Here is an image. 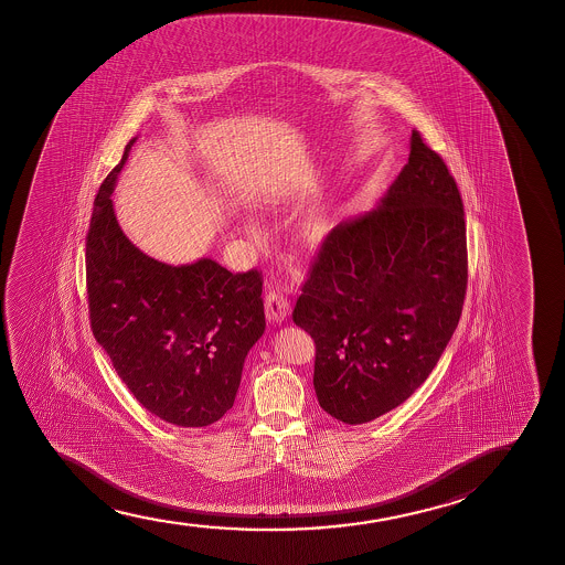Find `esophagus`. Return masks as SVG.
<instances>
[{
	"label": "esophagus",
	"instance_id": "1",
	"mask_svg": "<svg viewBox=\"0 0 565 565\" xmlns=\"http://www.w3.org/2000/svg\"><path fill=\"white\" fill-rule=\"evenodd\" d=\"M264 310H266V318L278 324L281 320H286L289 317V310H291V302L287 299V295L279 289L268 291L266 299H264Z\"/></svg>",
	"mask_w": 565,
	"mask_h": 565
}]
</instances>
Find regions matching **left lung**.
<instances>
[{
    "label": "left lung",
    "mask_w": 565,
    "mask_h": 565,
    "mask_svg": "<svg viewBox=\"0 0 565 565\" xmlns=\"http://www.w3.org/2000/svg\"><path fill=\"white\" fill-rule=\"evenodd\" d=\"M467 289V230L448 166L411 135L376 209L326 235L294 310L317 343L320 407L345 425L415 394L456 332Z\"/></svg>",
    "instance_id": "obj_1"
}]
</instances>
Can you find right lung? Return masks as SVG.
<instances>
[{"instance_id": "add662e5", "label": "right lung", "mask_w": 565, "mask_h": 565, "mask_svg": "<svg viewBox=\"0 0 565 565\" xmlns=\"http://www.w3.org/2000/svg\"><path fill=\"white\" fill-rule=\"evenodd\" d=\"M135 140L104 179L86 235V294L96 341L137 402L166 423L209 426L232 409L250 348L266 328L263 276L212 258L171 266L135 247L111 193Z\"/></svg>"}]
</instances>
